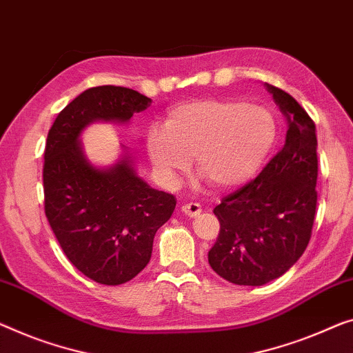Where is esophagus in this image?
<instances>
[{"label":"esophagus","mask_w":353,"mask_h":353,"mask_svg":"<svg viewBox=\"0 0 353 353\" xmlns=\"http://www.w3.org/2000/svg\"><path fill=\"white\" fill-rule=\"evenodd\" d=\"M182 212L188 215V217H196L201 212V206L198 203H187L182 206Z\"/></svg>","instance_id":"esophagus-1"}]
</instances>
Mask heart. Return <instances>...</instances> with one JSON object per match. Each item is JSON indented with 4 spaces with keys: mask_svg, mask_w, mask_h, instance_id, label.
I'll return each mask as SVG.
<instances>
[{
    "mask_svg": "<svg viewBox=\"0 0 353 353\" xmlns=\"http://www.w3.org/2000/svg\"><path fill=\"white\" fill-rule=\"evenodd\" d=\"M276 141L270 110L244 99L206 98L181 104L166 115L165 128L147 131V152L166 182L188 170V159L210 185L234 188L250 181Z\"/></svg>",
    "mask_w": 353,
    "mask_h": 353,
    "instance_id": "b5f03b06",
    "label": "heart"
}]
</instances>
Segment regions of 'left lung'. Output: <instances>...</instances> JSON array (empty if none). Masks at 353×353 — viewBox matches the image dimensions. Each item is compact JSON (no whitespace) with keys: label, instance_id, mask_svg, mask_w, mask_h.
Listing matches in <instances>:
<instances>
[{"label":"left lung","instance_id":"8db88e82","mask_svg":"<svg viewBox=\"0 0 353 353\" xmlns=\"http://www.w3.org/2000/svg\"><path fill=\"white\" fill-rule=\"evenodd\" d=\"M287 117L285 144L254 181L222 198L212 270L236 285H263L298 261L311 241L317 208L315 123L292 94L266 83Z\"/></svg>","mask_w":353,"mask_h":353}]
</instances>
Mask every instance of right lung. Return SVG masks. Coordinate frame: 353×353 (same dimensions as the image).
I'll list each match as a JSON object with an SVG mask.
<instances>
[{"instance_id":"1","label":"right lung","mask_w":353,"mask_h":353,"mask_svg":"<svg viewBox=\"0 0 353 353\" xmlns=\"http://www.w3.org/2000/svg\"><path fill=\"white\" fill-rule=\"evenodd\" d=\"M150 104V98L126 87L88 88L57 115L47 134L46 217L68 260L103 285H120L144 270L176 198L144 182L128 157L109 170L92 166L79 136L94 120L128 122Z\"/></svg>"}]
</instances>
